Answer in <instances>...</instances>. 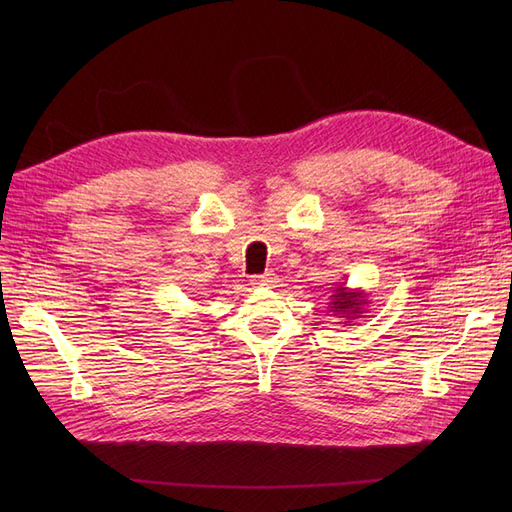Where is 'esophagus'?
<instances>
[{
    "label": "esophagus",
    "instance_id": "1",
    "mask_svg": "<svg viewBox=\"0 0 512 512\" xmlns=\"http://www.w3.org/2000/svg\"><path fill=\"white\" fill-rule=\"evenodd\" d=\"M275 284V275L273 273H265V275H254L252 277V286L256 288H269Z\"/></svg>",
    "mask_w": 512,
    "mask_h": 512
}]
</instances>
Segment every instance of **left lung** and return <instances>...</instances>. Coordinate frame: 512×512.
I'll use <instances>...</instances> for the list:
<instances>
[{"instance_id":"obj_1","label":"left lung","mask_w":512,"mask_h":512,"mask_svg":"<svg viewBox=\"0 0 512 512\" xmlns=\"http://www.w3.org/2000/svg\"><path fill=\"white\" fill-rule=\"evenodd\" d=\"M367 305H369V299H367L365 290L348 288L346 282L335 284L333 294L329 297L331 316H337V318H342L346 322L363 318Z\"/></svg>"}]
</instances>
